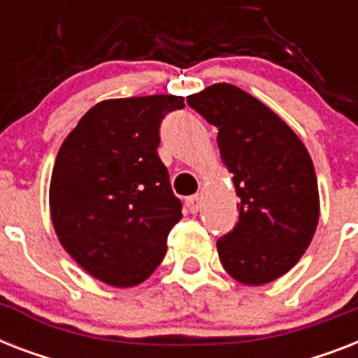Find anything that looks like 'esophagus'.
<instances>
[{
  "label": "esophagus",
  "instance_id": "1",
  "mask_svg": "<svg viewBox=\"0 0 358 358\" xmlns=\"http://www.w3.org/2000/svg\"><path fill=\"white\" fill-rule=\"evenodd\" d=\"M185 204H187V208H189L191 213H196L199 210H201V196H199V195L189 196V199L185 201Z\"/></svg>",
  "mask_w": 358,
  "mask_h": 358
}]
</instances>
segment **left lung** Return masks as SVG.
I'll return each mask as SVG.
<instances>
[{"label": "left lung", "instance_id": "1", "mask_svg": "<svg viewBox=\"0 0 358 358\" xmlns=\"http://www.w3.org/2000/svg\"><path fill=\"white\" fill-rule=\"evenodd\" d=\"M187 103L219 129L223 163L234 174L238 223L217 239L230 277L262 286L305 255L320 217L316 171L308 150L278 115L230 83H215Z\"/></svg>", "mask_w": 358, "mask_h": 358}]
</instances>
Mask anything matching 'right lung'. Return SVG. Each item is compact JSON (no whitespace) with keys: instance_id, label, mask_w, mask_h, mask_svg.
<instances>
[{"instance_id":"add662e5","label":"right lung","mask_w":358,"mask_h":358,"mask_svg":"<svg viewBox=\"0 0 358 358\" xmlns=\"http://www.w3.org/2000/svg\"><path fill=\"white\" fill-rule=\"evenodd\" d=\"M184 106L173 94L103 100L59 148L50 184L53 227L64 250L109 286L150 277L182 219L157 146L165 115Z\"/></svg>"}]
</instances>
